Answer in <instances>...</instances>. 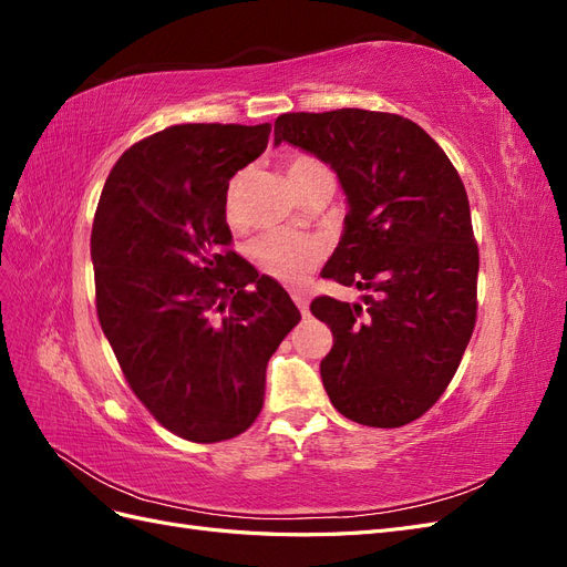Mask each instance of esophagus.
Listing matches in <instances>:
<instances>
[{"mask_svg": "<svg viewBox=\"0 0 567 567\" xmlns=\"http://www.w3.org/2000/svg\"><path fill=\"white\" fill-rule=\"evenodd\" d=\"M293 300H296V305H298V310H300L302 317L310 315V300H307L305 293H293Z\"/></svg>", "mask_w": 567, "mask_h": 567, "instance_id": "esophagus-1", "label": "esophagus"}]
</instances>
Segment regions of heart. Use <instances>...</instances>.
I'll return each instance as SVG.
<instances>
[{
  "mask_svg": "<svg viewBox=\"0 0 567 567\" xmlns=\"http://www.w3.org/2000/svg\"><path fill=\"white\" fill-rule=\"evenodd\" d=\"M286 177L296 186V192H305V188L315 186L321 179L333 182L331 169L326 167L315 156H293L286 163ZM244 175H236L225 196V217L229 225H241L244 221ZM326 244L317 236H300L293 231H267L255 238L252 244V257L269 274L271 279H277L286 286H302L310 274L319 267L323 260Z\"/></svg>",
  "mask_w": 567,
  "mask_h": 567,
  "instance_id": "heart-1",
  "label": "heart"
}]
</instances>
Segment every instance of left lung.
<instances>
[{
	"instance_id": "8db88e82",
	"label": "left lung",
	"mask_w": 567,
	"mask_h": 567,
	"mask_svg": "<svg viewBox=\"0 0 567 567\" xmlns=\"http://www.w3.org/2000/svg\"><path fill=\"white\" fill-rule=\"evenodd\" d=\"M281 142L331 165L350 203L321 277L364 290V302L310 305L333 333L321 359L331 404L371 427L416 421L452 383L475 329L480 255L456 167L394 113H284Z\"/></svg>"
}]
</instances>
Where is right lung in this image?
I'll list each match as a JSON object with an SVG mask.
<instances>
[{
    "instance_id": "1",
    "label": "right lung",
    "mask_w": 567,
    "mask_h": 567,
    "mask_svg": "<svg viewBox=\"0 0 567 567\" xmlns=\"http://www.w3.org/2000/svg\"><path fill=\"white\" fill-rule=\"evenodd\" d=\"M271 125H173L130 146L92 227L96 315L132 392L169 433L221 442L255 423L269 357L300 321L234 252L229 179Z\"/></svg>"
}]
</instances>
